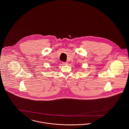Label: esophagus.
I'll list each match as a JSON object with an SVG mask.
<instances>
[{"instance_id": "34e87169", "label": "esophagus", "mask_w": 129, "mask_h": 129, "mask_svg": "<svg viewBox=\"0 0 129 129\" xmlns=\"http://www.w3.org/2000/svg\"><path fill=\"white\" fill-rule=\"evenodd\" d=\"M62 64L63 65H67L68 62H63Z\"/></svg>"}]
</instances>
